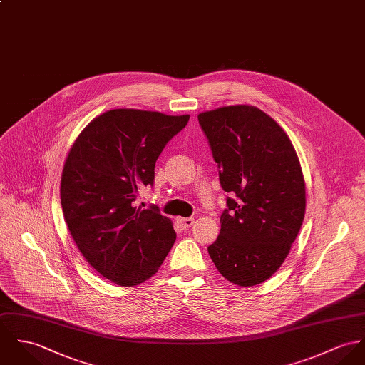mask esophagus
I'll list each match as a JSON object with an SVG mask.
<instances>
[{"label":"esophagus","mask_w":365,"mask_h":365,"mask_svg":"<svg viewBox=\"0 0 365 365\" xmlns=\"http://www.w3.org/2000/svg\"><path fill=\"white\" fill-rule=\"evenodd\" d=\"M194 219L192 217H177V223L181 226L182 230H188L192 225H194Z\"/></svg>","instance_id":"34e87169"}]
</instances>
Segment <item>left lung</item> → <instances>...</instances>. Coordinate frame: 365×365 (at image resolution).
Returning a JSON list of instances; mask_svg holds the SVG:
<instances>
[{
	"mask_svg": "<svg viewBox=\"0 0 365 365\" xmlns=\"http://www.w3.org/2000/svg\"><path fill=\"white\" fill-rule=\"evenodd\" d=\"M198 120L222 188L232 195L209 255L234 284H261L284 262L304 220L299 156L287 133L258 107H220Z\"/></svg>",
	"mask_w": 365,
	"mask_h": 365,
	"instance_id": "1",
	"label": "left lung"
}]
</instances>
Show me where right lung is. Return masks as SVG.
I'll return each instance as SVG.
<instances>
[{
  "mask_svg": "<svg viewBox=\"0 0 365 365\" xmlns=\"http://www.w3.org/2000/svg\"><path fill=\"white\" fill-rule=\"evenodd\" d=\"M188 120V114L108 110L69 149L60 190L66 226L89 265L118 286L150 279L175 241L171 220L156 206L133 202L153 185L158 158Z\"/></svg>",
  "mask_w": 365,
  "mask_h": 365,
  "instance_id": "obj_1",
  "label": "right lung"
}]
</instances>
